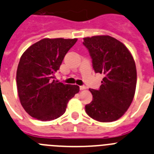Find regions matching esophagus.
Segmentation results:
<instances>
[{"label":"esophagus","mask_w":154,"mask_h":154,"mask_svg":"<svg viewBox=\"0 0 154 154\" xmlns=\"http://www.w3.org/2000/svg\"><path fill=\"white\" fill-rule=\"evenodd\" d=\"M85 89H86V87L84 85L80 86V91H83V90H85Z\"/></svg>","instance_id":"obj_1"}]
</instances>
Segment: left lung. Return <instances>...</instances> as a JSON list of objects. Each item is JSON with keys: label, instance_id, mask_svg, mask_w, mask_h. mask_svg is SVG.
Returning a JSON list of instances; mask_svg holds the SVG:
<instances>
[{"label": "left lung", "instance_id": "8db88e82", "mask_svg": "<svg viewBox=\"0 0 154 154\" xmlns=\"http://www.w3.org/2000/svg\"><path fill=\"white\" fill-rule=\"evenodd\" d=\"M95 73L103 76L99 90L90 89L93 100L85 106L88 116L100 122L118 120L134 99L137 69L134 57L123 43L110 36L84 38Z\"/></svg>", "mask_w": 154, "mask_h": 154}]
</instances>
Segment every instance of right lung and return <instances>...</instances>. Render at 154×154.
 <instances>
[{
	"label": "right lung",
	"instance_id": "1",
	"mask_svg": "<svg viewBox=\"0 0 154 154\" xmlns=\"http://www.w3.org/2000/svg\"><path fill=\"white\" fill-rule=\"evenodd\" d=\"M77 39L44 38L27 48L17 70L20 103L34 118L48 121L66 111L68 101L79 92L77 85L53 80L69 50Z\"/></svg>",
	"mask_w": 154,
	"mask_h": 154
}]
</instances>
